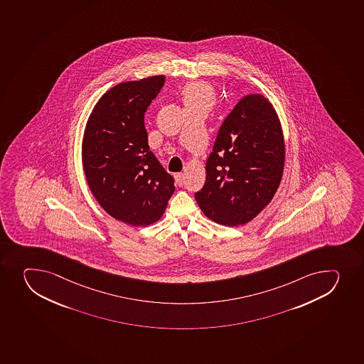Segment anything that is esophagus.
<instances>
[{
	"instance_id": "34e87169",
	"label": "esophagus",
	"mask_w": 364,
	"mask_h": 364,
	"mask_svg": "<svg viewBox=\"0 0 364 364\" xmlns=\"http://www.w3.org/2000/svg\"><path fill=\"white\" fill-rule=\"evenodd\" d=\"M174 178H176V184L183 186V184H184V173H176Z\"/></svg>"
}]
</instances>
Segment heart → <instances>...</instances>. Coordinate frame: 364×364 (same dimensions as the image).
I'll list each match as a JSON object with an SVG mask.
<instances>
[{"instance_id": "1", "label": "heart", "mask_w": 364, "mask_h": 364, "mask_svg": "<svg viewBox=\"0 0 364 364\" xmlns=\"http://www.w3.org/2000/svg\"><path fill=\"white\" fill-rule=\"evenodd\" d=\"M181 98L186 108L199 105H211L215 101V95L210 85L203 82L188 83L181 90Z\"/></svg>"}]
</instances>
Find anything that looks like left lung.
I'll return each instance as SVG.
<instances>
[{
	"label": "left lung",
	"mask_w": 364,
	"mask_h": 364,
	"mask_svg": "<svg viewBox=\"0 0 364 364\" xmlns=\"http://www.w3.org/2000/svg\"><path fill=\"white\" fill-rule=\"evenodd\" d=\"M284 164V135L273 105L262 95H247L220 126L196 200L216 223H248L273 199Z\"/></svg>",
	"instance_id": "8db88e82"
}]
</instances>
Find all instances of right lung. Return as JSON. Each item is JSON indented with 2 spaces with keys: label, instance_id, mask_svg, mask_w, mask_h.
<instances>
[{
  "label": "right lung",
  "instance_id": "1",
  "mask_svg": "<svg viewBox=\"0 0 364 364\" xmlns=\"http://www.w3.org/2000/svg\"><path fill=\"white\" fill-rule=\"evenodd\" d=\"M165 76L117 84L95 105L84 133L82 156L87 185L115 220L142 227L160 220L174 179L149 151L144 112Z\"/></svg>",
  "mask_w": 364,
  "mask_h": 364
}]
</instances>
